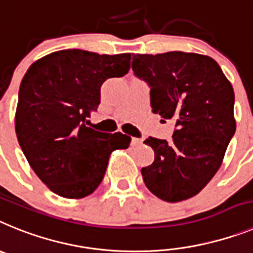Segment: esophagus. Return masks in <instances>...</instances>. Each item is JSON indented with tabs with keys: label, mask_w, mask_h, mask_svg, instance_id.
<instances>
[{
	"label": "esophagus",
	"mask_w": 253,
	"mask_h": 253,
	"mask_svg": "<svg viewBox=\"0 0 253 253\" xmlns=\"http://www.w3.org/2000/svg\"><path fill=\"white\" fill-rule=\"evenodd\" d=\"M140 144H142V139L132 137V140H131V145H132V146H136V145H140Z\"/></svg>",
	"instance_id": "obj_1"
}]
</instances>
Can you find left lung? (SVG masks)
<instances>
[{
  "instance_id": "1",
  "label": "left lung",
  "mask_w": 253,
  "mask_h": 253,
  "mask_svg": "<svg viewBox=\"0 0 253 253\" xmlns=\"http://www.w3.org/2000/svg\"><path fill=\"white\" fill-rule=\"evenodd\" d=\"M132 70L150 86L153 113L177 127L169 144L144 141L155 154L141 169L145 184L167 203L190 199L218 172L236 132L232 84L211 57L179 50L133 54Z\"/></svg>"
}]
</instances>
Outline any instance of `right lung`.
I'll use <instances>...</instances> for the list:
<instances>
[{"mask_svg": "<svg viewBox=\"0 0 253 253\" xmlns=\"http://www.w3.org/2000/svg\"><path fill=\"white\" fill-rule=\"evenodd\" d=\"M131 54L63 49L35 61L24 75L15 114L21 150L41 181L66 199H83L98 188L111 153L131 137L86 127L100 104L107 79L122 78Z\"/></svg>", "mask_w": 253, "mask_h": 253, "instance_id": "add662e5", "label": "right lung"}]
</instances>
